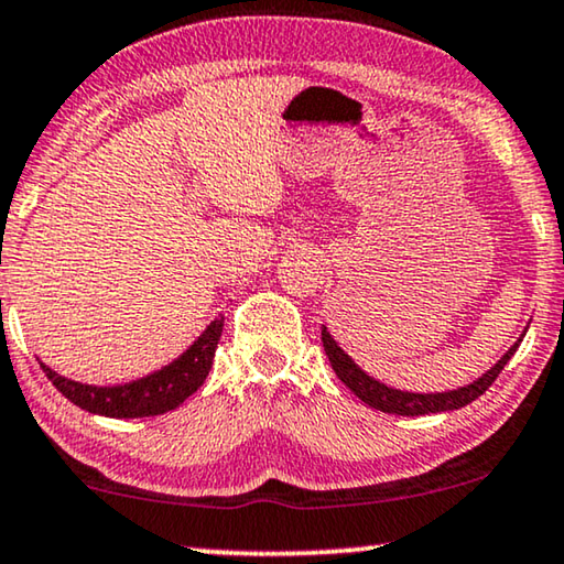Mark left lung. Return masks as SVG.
I'll use <instances>...</instances> for the list:
<instances>
[{"instance_id": "1", "label": "left lung", "mask_w": 564, "mask_h": 564, "mask_svg": "<svg viewBox=\"0 0 564 564\" xmlns=\"http://www.w3.org/2000/svg\"><path fill=\"white\" fill-rule=\"evenodd\" d=\"M524 334L519 336V339L511 344L507 355H503L497 365H494L489 372H484L478 380H474L466 388H458V390H448V392H408V390H394L390 384H384L380 380H375L372 375H367L362 367H359L355 359H351L347 351L339 347V341L334 339L329 334V329L322 324V341H324V351L326 357H329L332 369L336 372V377L347 384V388L357 394L359 400L365 402V405L380 410V413H390V415H431V413H448V410H458V408H466L468 402H474L476 398H481V394L491 388V382L497 380L499 372L511 357H514V351L519 349V344H522Z\"/></svg>"}]
</instances>
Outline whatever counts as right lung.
Returning <instances> with one entry per match:
<instances>
[{
	"label": "right lung",
	"instance_id": "obj_1",
	"mask_svg": "<svg viewBox=\"0 0 564 564\" xmlns=\"http://www.w3.org/2000/svg\"><path fill=\"white\" fill-rule=\"evenodd\" d=\"M225 316L217 314L207 329L202 332L180 357L172 359L162 369H154L139 380H129L121 384H88L75 382L70 377L57 375L45 362H40L47 380L61 390L73 405L88 410L104 417H151L164 415L180 408L192 392L202 388L207 380L209 367H213L217 341L223 334Z\"/></svg>",
	"mask_w": 564,
	"mask_h": 564
}]
</instances>
